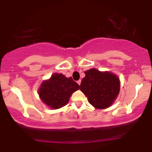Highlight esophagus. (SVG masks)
I'll list each match as a JSON object with an SVG mask.
<instances>
[{
  "mask_svg": "<svg viewBox=\"0 0 152 152\" xmlns=\"http://www.w3.org/2000/svg\"><path fill=\"white\" fill-rule=\"evenodd\" d=\"M77 83H78V85L81 84V80H78V81H77Z\"/></svg>",
  "mask_w": 152,
  "mask_h": 152,
  "instance_id": "34e87169",
  "label": "esophagus"
}]
</instances>
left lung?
Segmentation results:
<instances>
[{"instance_id":"1","label":"left lung","mask_w":152,"mask_h":152,"mask_svg":"<svg viewBox=\"0 0 152 152\" xmlns=\"http://www.w3.org/2000/svg\"><path fill=\"white\" fill-rule=\"evenodd\" d=\"M80 90L88 102L97 109H104L114 104L120 91V80L110 71L91 69L85 71Z\"/></svg>"}]
</instances>
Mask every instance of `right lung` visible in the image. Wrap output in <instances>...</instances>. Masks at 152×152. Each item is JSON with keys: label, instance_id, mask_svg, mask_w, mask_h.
Returning <instances> with one entry per match:
<instances>
[{"label": "right lung", "instance_id": "1", "mask_svg": "<svg viewBox=\"0 0 152 152\" xmlns=\"http://www.w3.org/2000/svg\"><path fill=\"white\" fill-rule=\"evenodd\" d=\"M78 89L79 85L72 78L56 73L42 81L38 94L46 105L52 109H58L66 105L72 94Z\"/></svg>", "mask_w": 152, "mask_h": 152}]
</instances>
